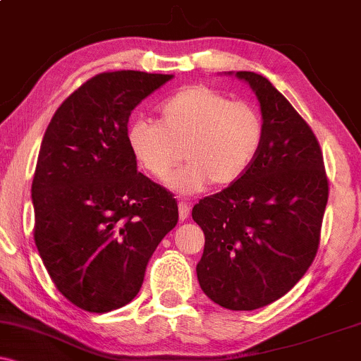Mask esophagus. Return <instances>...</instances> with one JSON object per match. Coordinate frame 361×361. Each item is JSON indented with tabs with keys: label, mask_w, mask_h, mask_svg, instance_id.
<instances>
[{
	"label": "esophagus",
	"mask_w": 361,
	"mask_h": 361,
	"mask_svg": "<svg viewBox=\"0 0 361 361\" xmlns=\"http://www.w3.org/2000/svg\"><path fill=\"white\" fill-rule=\"evenodd\" d=\"M190 209H192V207H190L188 204H185V202H181V204L178 205V215H180V221H181V222L188 219Z\"/></svg>",
	"instance_id": "1"
}]
</instances>
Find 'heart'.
I'll use <instances>...</instances> for the list:
<instances>
[{
    "mask_svg": "<svg viewBox=\"0 0 361 361\" xmlns=\"http://www.w3.org/2000/svg\"><path fill=\"white\" fill-rule=\"evenodd\" d=\"M263 118L255 106L231 102L209 86H188L164 100L157 122L137 120L126 142L137 166L156 180L168 178L183 146L186 164L169 180L181 195L229 186L251 168L263 144Z\"/></svg>",
    "mask_w": 361,
    "mask_h": 361,
    "instance_id": "b5f03b06",
    "label": "heart"
}]
</instances>
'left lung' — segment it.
I'll list each match as a JSON object with an SVG mask.
<instances>
[{"mask_svg": "<svg viewBox=\"0 0 361 361\" xmlns=\"http://www.w3.org/2000/svg\"><path fill=\"white\" fill-rule=\"evenodd\" d=\"M250 85L263 118V144L241 180L193 207L205 234L197 276L210 300L255 310L283 297L312 263L327 204L316 135L270 81L227 71Z\"/></svg>", "mask_w": 361, "mask_h": 361, "instance_id": "obj_1", "label": "left lung"}]
</instances>
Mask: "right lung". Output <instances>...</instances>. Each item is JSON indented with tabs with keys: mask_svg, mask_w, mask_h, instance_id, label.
I'll return each instance as SVG.
<instances>
[{
	"mask_svg": "<svg viewBox=\"0 0 361 361\" xmlns=\"http://www.w3.org/2000/svg\"><path fill=\"white\" fill-rule=\"evenodd\" d=\"M169 80L98 74L62 102L40 144L35 246L57 290L88 312L137 295L149 258L178 222L173 195L137 173L126 142L132 110Z\"/></svg>",
	"mask_w": 361,
	"mask_h": 361,
	"instance_id": "obj_1",
	"label": "right lung"
}]
</instances>
